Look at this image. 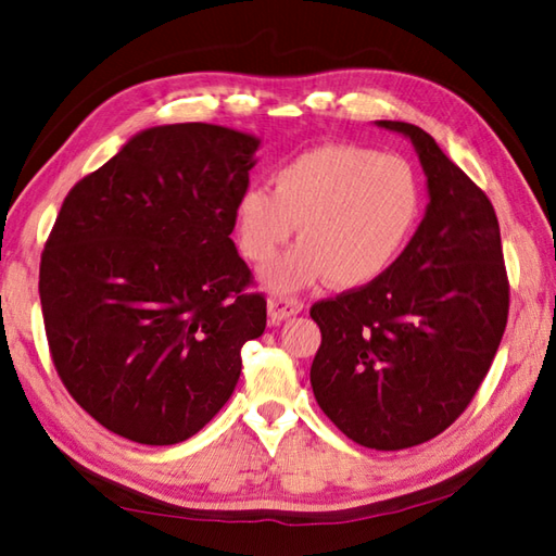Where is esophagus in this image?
Segmentation results:
<instances>
[{"label": "esophagus", "mask_w": 556, "mask_h": 556, "mask_svg": "<svg viewBox=\"0 0 556 556\" xmlns=\"http://www.w3.org/2000/svg\"><path fill=\"white\" fill-rule=\"evenodd\" d=\"M303 311V303L299 299H287V296H271L267 301V313L271 317V323H281L289 320V317L299 315Z\"/></svg>", "instance_id": "esophagus-1"}]
</instances>
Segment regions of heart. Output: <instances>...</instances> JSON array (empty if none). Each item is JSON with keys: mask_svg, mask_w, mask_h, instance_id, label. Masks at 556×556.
Returning <instances> with one entry per match:
<instances>
[{"mask_svg": "<svg viewBox=\"0 0 556 556\" xmlns=\"http://www.w3.org/2000/svg\"><path fill=\"white\" fill-rule=\"evenodd\" d=\"M271 191L251 186L233 205L239 251L265 263L293 233L299 243L260 271L275 293L329 279L339 289L370 285L404 248L420 210L406 160L358 146H317L271 176Z\"/></svg>", "mask_w": 556, "mask_h": 556, "instance_id": "heart-1", "label": "heart"}]
</instances>
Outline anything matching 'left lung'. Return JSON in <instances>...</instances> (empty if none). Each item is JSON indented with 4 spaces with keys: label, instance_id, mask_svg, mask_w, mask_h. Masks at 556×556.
<instances>
[{
    "label": "left lung",
    "instance_id": "obj_1",
    "mask_svg": "<svg viewBox=\"0 0 556 556\" xmlns=\"http://www.w3.org/2000/svg\"><path fill=\"white\" fill-rule=\"evenodd\" d=\"M375 124L416 148L428 207L387 271L311 308L323 332L311 384L349 440L396 452L444 432L476 396L504 334L509 281L490 198L422 128Z\"/></svg>",
    "mask_w": 556,
    "mask_h": 556
}]
</instances>
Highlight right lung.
Wrapping results in <instances>:
<instances>
[{
	"instance_id": "1",
	"label": "right lung",
	"mask_w": 556,
	"mask_h": 556,
	"mask_svg": "<svg viewBox=\"0 0 556 556\" xmlns=\"http://www.w3.org/2000/svg\"><path fill=\"white\" fill-rule=\"evenodd\" d=\"M260 138L215 124L136 134L71 188L40 263L54 368L102 428L179 444L217 416L267 325L231 241Z\"/></svg>"
}]
</instances>
